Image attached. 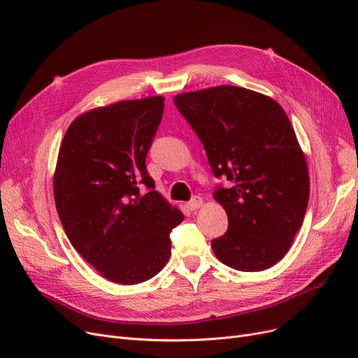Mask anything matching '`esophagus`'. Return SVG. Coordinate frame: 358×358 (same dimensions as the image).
<instances>
[{
    "label": "esophagus",
    "instance_id": "esophagus-1",
    "mask_svg": "<svg viewBox=\"0 0 358 358\" xmlns=\"http://www.w3.org/2000/svg\"><path fill=\"white\" fill-rule=\"evenodd\" d=\"M201 204H203V199L199 196H194L189 203H187V208H189L190 210H196L200 208Z\"/></svg>",
    "mask_w": 358,
    "mask_h": 358
}]
</instances>
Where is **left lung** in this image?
<instances>
[{"label":"left lung","instance_id":"1","mask_svg":"<svg viewBox=\"0 0 358 358\" xmlns=\"http://www.w3.org/2000/svg\"><path fill=\"white\" fill-rule=\"evenodd\" d=\"M174 103L196 131L216 178L213 197L229 227L212 241L216 258L239 271H262L283 258L302 227L309 173L292 123L273 99L220 85L178 94Z\"/></svg>","mask_w":358,"mask_h":358}]
</instances>
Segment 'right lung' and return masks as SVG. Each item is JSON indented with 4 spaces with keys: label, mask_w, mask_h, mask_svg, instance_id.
<instances>
[{
    "label": "right lung",
    "mask_w": 358,
    "mask_h": 358,
    "mask_svg": "<svg viewBox=\"0 0 358 358\" xmlns=\"http://www.w3.org/2000/svg\"><path fill=\"white\" fill-rule=\"evenodd\" d=\"M162 115L161 96L94 108L71 123L59 149L53 194L64 231L88 264L119 285L165 267L169 234L184 219L154 190L145 164Z\"/></svg>",
    "instance_id": "1"
}]
</instances>
